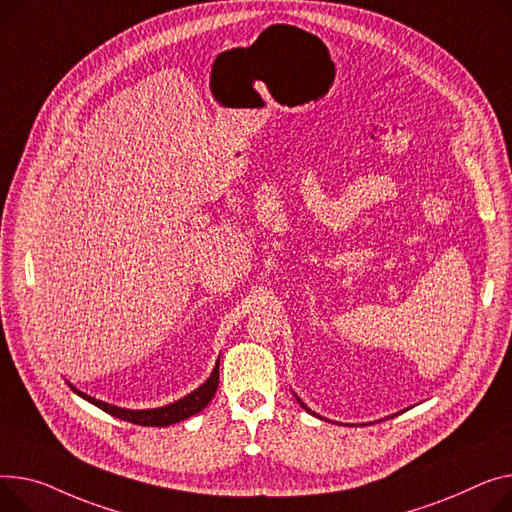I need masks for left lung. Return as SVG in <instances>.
Returning <instances> with one entry per match:
<instances>
[{
    "label": "left lung",
    "mask_w": 512,
    "mask_h": 512,
    "mask_svg": "<svg viewBox=\"0 0 512 512\" xmlns=\"http://www.w3.org/2000/svg\"><path fill=\"white\" fill-rule=\"evenodd\" d=\"M296 401H298V403H300V405H302V407H304V410H306V412H309V414H313V416H317V414H315V412H311V410H309V407H306V405H304V403H302V399H300V397H296Z\"/></svg>",
    "instance_id": "8db88e82"
}]
</instances>
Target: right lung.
Returning <instances> with one entry per match:
<instances>
[{"label":"right lung","mask_w":512,"mask_h":512,"mask_svg":"<svg viewBox=\"0 0 512 512\" xmlns=\"http://www.w3.org/2000/svg\"><path fill=\"white\" fill-rule=\"evenodd\" d=\"M218 366H220V360L216 362V368L212 370L210 379L203 383L201 387H197L193 393L185 395L183 399L175 401V403H168L164 407H154V410H125V407H117V405H111L107 401H100L96 397H90L82 391H78L72 383H67L72 387L74 393H78L82 399L90 401L92 405L100 407L102 412H107L119 420H125V422H131V424H138V426H170V424H177L181 420H187L195 414H199L203 407H206L216 389H218Z\"/></svg>","instance_id":"add662e5"}]
</instances>
